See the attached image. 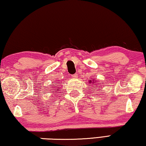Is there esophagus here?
Listing matches in <instances>:
<instances>
[{
	"label": "esophagus",
	"instance_id": "obj_1",
	"mask_svg": "<svg viewBox=\"0 0 146 146\" xmlns=\"http://www.w3.org/2000/svg\"><path fill=\"white\" fill-rule=\"evenodd\" d=\"M71 76H72V77L73 78H76V77H77V75H76V74H74V75H71Z\"/></svg>",
	"mask_w": 146,
	"mask_h": 146
}]
</instances>
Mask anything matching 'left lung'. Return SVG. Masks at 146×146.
<instances>
[{
	"mask_svg": "<svg viewBox=\"0 0 146 146\" xmlns=\"http://www.w3.org/2000/svg\"><path fill=\"white\" fill-rule=\"evenodd\" d=\"M93 80H94V79H93ZM89 82H90V83H91V80H90V81H89Z\"/></svg>",
	"mask_w": 146,
	"mask_h": 146,
	"instance_id": "1",
	"label": "left lung"
}]
</instances>
